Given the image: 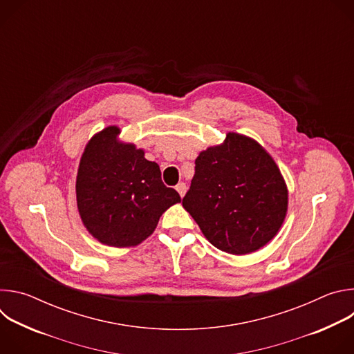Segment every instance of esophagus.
<instances>
[{"instance_id":"esophagus-1","label":"esophagus","mask_w":354,"mask_h":354,"mask_svg":"<svg viewBox=\"0 0 354 354\" xmlns=\"http://www.w3.org/2000/svg\"><path fill=\"white\" fill-rule=\"evenodd\" d=\"M186 189H187V187H186V183H183V182H180V183H178V185H176V192L179 193V196H180V197H183V196H185Z\"/></svg>"}]
</instances>
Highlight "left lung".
<instances>
[{"label": "left lung", "mask_w": 354, "mask_h": 354, "mask_svg": "<svg viewBox=\"0 0 354 354\" xmlns=\"http://www.w3.org/2000/svg\"><path fill=\"white\" fill-rule=\"evenodd\" d=\"M194 164L182 206L212 245L246 255L276 236L287 214L288 190L257 140L230 131L223 144L201 151Z\"/></svg>", "instance_id": "left-lung-1"}]
</instances>
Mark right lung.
<instances>
[{
  "label": "right lung",
  "mask_w": 354,
  "mask_h": 354,
  "mask_svg": "<svg viewBox=\"0 0 354 354\" xmlns=\"http://www.w3.org/2000/svg\"><path fill=\"white\" fill-rule=\"evenodd\" d=\"M108 126L85 145L77 174V206L84 227L100 243L129 248L157 228L160 217L180 196L161 180L158 164L144 149L119 140Z\"/></svg>",
  "instance_id": "add662e5"
}]
</instances>
